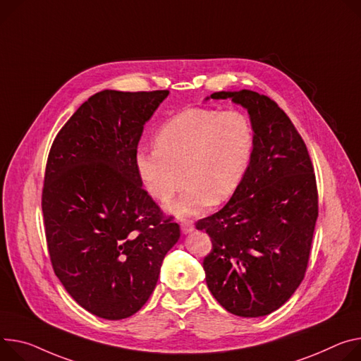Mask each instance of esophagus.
<instances>
[{
  "instance_id": "1",
  "label": "esophagus",
  "mask_w": 361,
  "mask_h": 361,
  "mask_svg": "<svg viewBox=\"0 0 361 361\" xmlns=\"http://www.w3.org/2000/svg\"><path fill=\"white\" fill-rule=\"evenodd\" d=\"M192 231H194L192 221H190V220L181 221V232H183L184 235H187V233H190V232H192Z\"/></svg>"
}]
</instances>
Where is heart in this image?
<instances>
[{
	"label": "heart",
	"mask_w": 361,
	"mask_h": 361,
	"mask_svg": "<svg viewBox=\"0 0 361 361\" xmlns=\"http://www.w3.org/2000/svg\"><path fill=\"white\" fill-rule=\"evenodd\" d=\"M253 126L238 109L188 108L164 121L155 148H140L135 170L151 197L169 203L184 178L187 187L170 206L194 216L227 202L240 187L252 159Z\"/></svg>",
	"instance_id": "heart-1"
}]
</instances>
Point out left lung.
Wrapping results in <instances>:
<instances>
[{
    "mask_svg": "<svg viewBox=\"0 0 361 361\" xmlns=\"http://www.w3.org/2000/svg\"><path fill=\"white\" fill-rule=\"evenodd\" d=\"M210 97H231L247 109L255 144L232 199L195 223L212 239L206 282L226 311L264 317L292 297L307 272L318 217L314 166L297 128L271 97L247 89Z\"/></svg>",
    "mask_w": 361,
    "mask_h": 361,
    "instance_id": "obj_1",
    "label": "left lung"
}]
</instances>
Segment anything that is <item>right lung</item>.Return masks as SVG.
Instances as JSON below:
<instances>
[{"label": "right lung", "instance_id": "right-lung-1", "mask_svg": "<svg viewBox=\"0 0 361 361\" xmlns=\"http://www.w3.org/2000/svg\"><path fill=\"white\" fill-rule=\"evenodd\" d=\"M169 90L97 92L56 135L42 209L56 276L86 311L122 319L152 293L180 226L142 188L135 154Z\"/></svg>", "mask_w": 361, "mask_h": 361}]
</instances>
